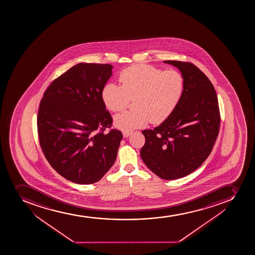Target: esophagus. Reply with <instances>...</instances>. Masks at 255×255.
Segmentation results:
<instances>
[{
    "label": "esophagus",
    "instance_id": "1",
    "mask_svg": "<svg viewBox=\"0 0 255 255\" xmlns=\"http://www.w3.org/2000/svg\"><path fill=\"white\" fill-rule=\"evenodd\" d=\"M131 134L132 132L130 131H123L124 138H127V137H129Z\"/></svg>",
    "mask_w": 255,
    "mask_h": 255
}]
</instances>
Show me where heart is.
Returning a JSON list of instances; mask_svg holds the SVG:
<instances>
[{
  "mask_svg": "<svg viewBox=\"0 0 255 255\" xmlns=\"http://www.w3.org/2000/svg\"><path fill=\"white\" fill-rule=\"evenodd\" d=\"M121 85L109 82L101 97L110 111H122L134 99L133 111H124L114 118L116 128L129 131L148 122L162 123L178 106L183 91L184 77L175 70L163 71L149 65H136L121 71Z\"/></svg>",
  "mask_w": 255,
  "mask_h": 255,
  "instance_id": "heart-1",
  "label": "heart"
}]
</instances>
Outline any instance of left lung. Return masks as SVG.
<instances>
[{
    "instance_id": "obj_1",
    "label": "left lung",
    "mask_w": 255,
    "mask_h": 255,
    "mask_svg": "<svg viewBox=\"0 0 255 255\" xmlns=\"http://www.w3.org/2000/svg\"><path fill=\"white\" fill-rule=\"evenodd\" d=\"M184 77L183 95L173 113L154 129L142 131L140 156L157 176L167 180L191 174L208 158L220 131L217 95L209 78L189 62L164 61Z\"/></svg>"
}]
</instances>
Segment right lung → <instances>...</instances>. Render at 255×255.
I'll return each instance as SVG.
<instances>
[{
    "instance_id": "obj_1",
    "label": "right lung",
    "mask_w": 255,
    "mask_h": 255,
    "mask_svg": "<svg viewBox=\"0 0 255 255\" xmlns=\"http://www.w3.org/2000/svg\"><path fill=\"white\" fill-rule=\"evenodd\" d=\"M110 64L79 63L46 89L38 111L40 147L49 164L76 184L99 181L116 161L122 133L101 93L111 78Z\"/></svg>"
}]
</instances>
